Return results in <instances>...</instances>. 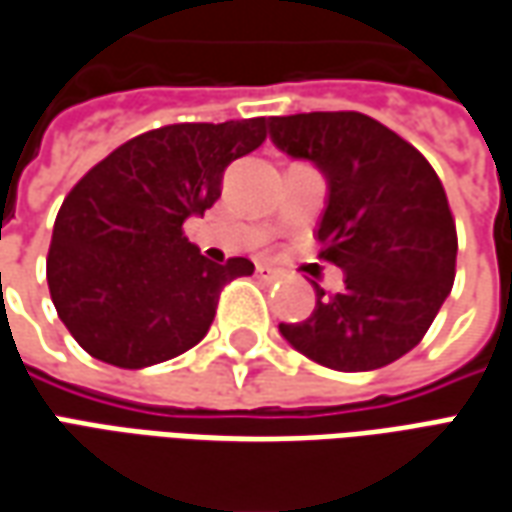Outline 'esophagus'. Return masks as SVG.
I'll use <instances>...</instances> for the list:
<instances>
[{
    "label": "esophagus",
    "instance_id": "34e87169",
    "mask_svg": "<svg viewBox=\"0 0 512 512\" xmlns=\"http://www.w3.org/2000/svg\"><path fill=\"white\" fill-rule=\"evenodd\" d=\"M256 276L262 278V281H278L281 273H278V270H270V267H259V270H256Z\"/></svg>",
    "mask_w": 512,
    "mask_h": 512
}]
</instances>
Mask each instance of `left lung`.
I'll return each instance as SVG.
<instances>
[{"label": "left lung", "mask_w": 512, "mask_h": 512, "mask_svg": "<svg viewBox=\"0 0 512 512\" xmlns=\"http://www.w3.org/2000/svg\"><path fill=\"white\" fill-rule=\"evenodd\" d=\"M270 139L326 175L320 259L345 276L334 295L315 284V312L281 323L284 340L345 373L396 362L424 340L454 284L457 228L438 172L357 111L270 116Z\"/></svg>", "instance_id": "1"}]
</instances>
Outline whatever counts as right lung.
I'll use <instances>...</instances> for the list:
<instances>
[{"label": "right lung", "mask_w": 512, "mask_h": 512, "mask_svg": "<svg viewBox=\"0 0 512 512\" xmlns=\"http://www.w3.org/2000/svg\"><path fill=\"white\" fill-rule=\"evenodd\" d=\"M264 139V116L164 125L74 183L52 228L47 281L83 351L139 370L206 337L222 287L250 276L253 262H209L183 236V220L211 209L225 167Z\"/></svg>", "instance_id": "1"}]
</instances>
